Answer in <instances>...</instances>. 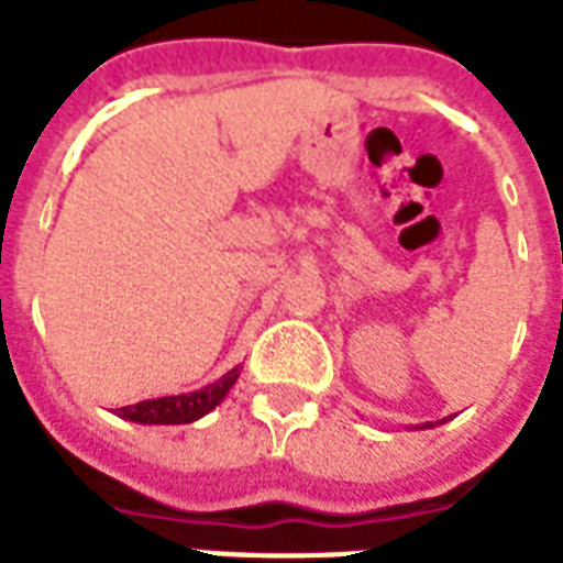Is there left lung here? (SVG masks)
I'll use <instances>...</instances> for the list:
<instances>
[{
	"label": "left lung",
	"mask_w": 563,
	"mask_h": 563,
	"mask_svg": "<svg viewBox=\"0 0 563 563\" xmlns=\"http://www.w3.org/2000/svg\"><path fill=\"white\" fill-rule=\"evenodd\" d=\"M417 429H431V422H422V426H417Z\"/></svg>",
	"instance_id": "1"
}]
</instances>
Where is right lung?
I'll return each mask as SVG.
<instances>
[{
  "instance_id": "right-lung-1",
  "label": "right lung",
  "mask_w": 563,
  "mask_h": 563,
  "mask_svg": "<svg viewBox=\"0 0 563 563\" xmlns=\"http://www.w3.org/2000/svg\"><path fill=\"white\" fill-rule=\"evenodd\" d=\"M238 376H241V367L229 369L225 376H220L211 385L199 387L194 394L161 396V399H143L137 405L117 408V417L143 422V426H181V422H194L205 417V413H211L225 399V394L232 390Z\"/></svg>"
}]
</instances>
